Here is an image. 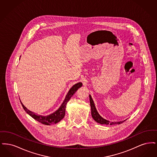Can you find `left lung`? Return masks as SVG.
<instances>
[{
	"instance_id": "8db88e82",
	"label": "left lung",
	"mask_w": 157,
	"mask_h": 157,
	"mask_svg": "<svg viewBox=\"0 0 157 157\" xmlns=\"http://www.w3.org/2000/svg\"><path fill=\"white\" fill-rule=\"evenodd\" d=\"M90 100L92 117L93 119L98 123L101 124H105V125H109H109H115V124H121L125 121V120H124V121H120V122H110L108 120H105L104 118H103L98 112L96 107L95 106V104L93 101V99L91 97L90 95Z\"/></svg>"
}]
</instances>
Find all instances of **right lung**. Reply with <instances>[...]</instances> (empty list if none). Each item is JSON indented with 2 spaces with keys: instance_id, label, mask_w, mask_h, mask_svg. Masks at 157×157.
Listing matches in <instances>:
<instances>
[{
  "instance_id": "add662e5",
  "label": "right lung",
  "mask_w": 157,
  "mask_h": 157,
  "mask_svg": "<svg viewBox=\"0 0 157 157\" xmlns=\"http://www.w3.org/2000/svg\"><path fill=\"white\" fill-rule=\"evenodd\" d=\"M82 86V82H78L72 86V88L69 90L67 92V95H66V97L65 98L63 103L61 104L58 110H56L55 112L52 113H51L50 115H48L47 116H43L40 115H38L37 113H35L34 112L30 111L27 108H26L22 102L21 101V103L22 105L23 108L24 110L26 111L27 113H28L30 117H32L33 119L37 121L38 122L44 124L46 125H51L52 124H56L59 122L60 121L62 120L65 115V109L66 106L67 104V102L69 101L71 98L72 97V95L75 94L76 91L78 90L79 88H81Z\"/></svg>"
}]
</instances>
